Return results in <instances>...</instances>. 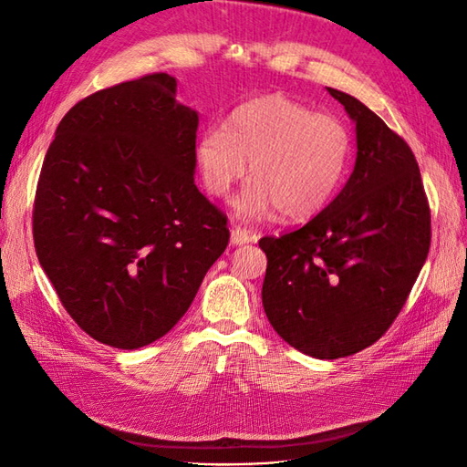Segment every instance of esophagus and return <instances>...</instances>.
Instances as JSON below:
<instances>
[{
    "mask_svg": "<svg viewBox=\"0 0 467 467\" xmlns=\"http://www.w3.org/2000/svg\"><path fill=\"white\" fill-rule=\"evenodd\" d=\"M256 241V234L246 231V228H241V226H234L231 231V243L241 246V244H246V243H254Z\"/></svg>",
    "mask_w": 467,
    "mask_h": 467,
    "instance_id": "obj_1",
    "label": "esophagus"
}]
</instances>
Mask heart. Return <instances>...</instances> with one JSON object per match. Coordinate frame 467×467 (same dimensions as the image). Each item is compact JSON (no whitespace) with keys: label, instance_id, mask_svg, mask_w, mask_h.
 Instances as JSON below:
<instances>
[{"label":"heart","instance_id":"1","mask_svg":"<svg viewBox=\"0 0 467 467\" xmlns=\"http://www.w3.org/2000/svg\"><path fill=\"white\" fill-rule=\"evenodd\" d=\"M351 156L345 124L285 96H265L236 108L226 132L206 130L196 142V164L206 191L226 198L246 176L236 201L244 218L275 208L286 221L319 214L339 191Z\"/></svg>","mask_w":467,"mask_h":467}]
</instances>
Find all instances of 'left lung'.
Returning a JSON list of instances; mask_svg holds the SVG:
<instances>
[{"label":"left lung","instance_id":"1","mask_svg":"<svg viewBox=\"0 0 467 467\" xmlns=\"http://www.w3.org/2000/svg\"><path fill=\"white\" fill-rule=\"evenodd\" d=\"M355 122L343 191L305 226L265 236L263 306L296 351L339 359L373 345L428 259L431 214L411 148L357 98L327 88Z\"/></svg>","mask_w":467,"mask_h":467}]
</instances>
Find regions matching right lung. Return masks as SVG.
Instances as JSON below:
<instances>
[{
    "label": "right lung",
    "mask_w": 467,
    "mask_h": 467,
    "mask_svg": "<svg viewBox=\"0 0 467 467\" xmlns=\"http://www.w3.org/2000/svg\"><path fill=\"white\" fill-rule=\"evenodd\" d=\"M198 114L148 74L84 98L39 172L34 244L69 317L116 349L182 319L226 249V216L194 184Z\"/></svg>",
    "instance_id": "add662e5"
}]
</instances>
